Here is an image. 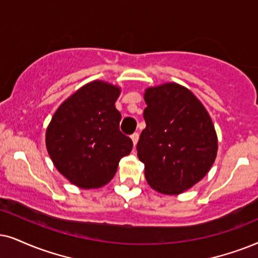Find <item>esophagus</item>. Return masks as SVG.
Returning <instances> with one entry per match:
<instances>
[{
    "label": "esophagus",
    "instance_id": "esophagus-1",
    "mask_svg": "<svg viewBox=\"0 0 258 258\" xmlns=\"http://www.w3.org/2000/svg\"><path fill=\"white\" fill-rule=\"evenodd\" d=\"M131 139H132V142H133V145H137V143H138V139H139V135L138 133H133V135L131 136Z\"/></svg>",
    "mask_w": 258,
    "mask_h": 258
}]
</instances>
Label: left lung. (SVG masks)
I'll return each instance as SVG.
<instances>
[{
  "instance_id": "left-lung-1",
  "label": "left lung",
  "mask_w": 258,
  "mask_h": 258,
  "mask_svg": "<svg viewBox=\"0 0 258 258\" xmlns=\"http://www.w3.org/2000/svg\"><path fill=\"white\" fill-rule=\"evenodd\" d=\"M146 127L137 144L150 187L178 195L201 181L217 158L218 137L207 109L175 82L145 89Z\"/></svg>"
}]
</instances>
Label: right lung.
<instances>
[{
    "label": "right lung",
    "instance_id": "1",
    "mask_svg": "<svg viewBox=\"0 0 258 258\" xmlns=\"http://www.w3.org/2000/svg\"><path fill=\"white\" fill-rule=\"evenodd\" d=\"M121 88L95 80L81 87L58 107L45 143L58 171L70 183L95 189L108 183L133 143L119 130L115 101Z\"/></svg>",
    "mask_w": 258,
    "mask_h": 258
}]
</instances>
